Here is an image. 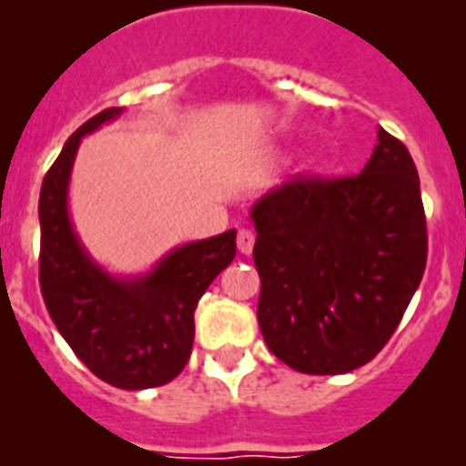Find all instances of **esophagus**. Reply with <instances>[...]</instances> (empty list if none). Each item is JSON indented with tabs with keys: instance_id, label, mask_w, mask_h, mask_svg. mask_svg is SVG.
<instances>
[{
	"instance_id": "34e87169",
	"label": "esophagus",
	"mask_w": 466,
	"mask_h": 466,
	"mask_svg": "<svg viewBox=\"0 0 466 466\" xmlns=\"http://www.w3.org/2000/svg\"><path fill=\"white\" fill-rule=\"evenodd\" d=\"M252 248H255V233L250 228L238 230V250L243 255H250Z\"/></svg>"
}]
</instances>
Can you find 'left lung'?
Returning a JSON list of instances; mask_svg holds the SVG:
<instances>
[{"label": "left lung", "instance_id": "1", "mask_svg": "<svg viewBox=\"0 0 466 466\" xmlns=\"http://www.w3.org/2000/svg\"><path fill=\"white\" fill-rule=\"evenodd\" d=\"M360 175H299L255 201L258 323L267 348L304 374H345L377 357L428 259L420 179L384 128Z\"/></svg>", "mask_w": 466, "mask_h": 466}]
</instances>
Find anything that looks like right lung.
<instances>
[{"label": "right lung", "instance_id": "right-lung-1", "mask_svg": "<svg viewBox=\"0 0 466 466\" xmlns=\"http://www.w3.org/2000/svg\"><path fill=\"white\" fill-rule=\"evenodd\" d=\"M104 109L72 133L43 177L38 218V282L72 352L111 387H162L192 355L194 311L208 284L236 258V230L187 243L165 255L153 272L118 279L86 255L67 214V184L79 140L116 118Z\"/></svg>", "mask_w": 466, "mask_h": 466}]
</instances>
